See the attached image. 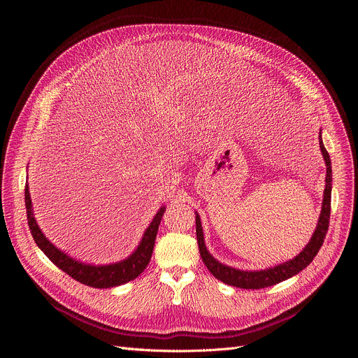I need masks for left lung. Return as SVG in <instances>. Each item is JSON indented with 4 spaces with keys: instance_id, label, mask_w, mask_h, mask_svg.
<instances>
[{
    "instance_id": "1",
    "label": "left lung",
    "mask_w": 358,
    "mask_h": 358,
    "mask_svg": "<svg viewBox=\"0 0 358 358\" xmlns=\"http://www.w3.org/2000/svg\"><path fill=\"white\" fill-rule=\"evenodd\" d=\"M322 131H319V146H321V152L325 159L327 165V177H325V190H324V200H322V209L321 215H319L316 229L308 242V245L300 251L294 258L281 262L278 266L266 268V270H257V271H243L239 268L229 267L227 264H222L217 261L209 250L206 248L204 243V235L201 228V220L199 213L196 212V235H197V243H199V251L203 262L208 267V270L224 285H229L239 289H264L268 286H274L280 281H285L297 273L306 268L316 254L321 250L325 235L328 232L329 227V216H331V192H332V168H331V158L328 150L324 146L322 142Z\"/></svg>"
}]
</instances>
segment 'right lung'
<instances>
[{"label":"right lung","mask_w":358,"mask_h":358,"mask_svg":"<svg viewBox=\"0 0 358 358\" xmlns=\"http://www.w3.org/2000/svg\"><path fill=\"white\" fill-rule=\"evenodd\" d=\"M24 201H26V212H27V223H29L31 236L37 243V247L43 251V254L53 262L56 267L65 271L72 278L80 281V283L96 287V289H110V287L122 286L143 273V270L149 264L150 257H152L155 238L158 234L161 219L165 212V206L159 208L152 222L149 223V227L143 232V236L139 242L138 248L127 258L119 262H113V264L96 266V264H87V262L72 258L62 250L56 248L53 243L45 236V234L42 232L39 224H37L34 219L33 204L29 193V184H26V189H24Z\"/></svg>","instance_id":"add662e5"}]
</instances>
